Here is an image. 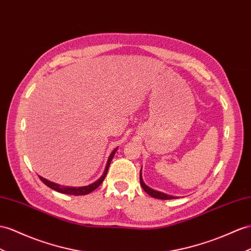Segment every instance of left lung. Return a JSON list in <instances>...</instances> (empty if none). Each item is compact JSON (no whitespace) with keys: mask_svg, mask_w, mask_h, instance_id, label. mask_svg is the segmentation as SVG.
<instances>
[{"mask_svg":"<svg viewBox=\"0 0 251 251\" xmlns=\"http://www.w3.org/2000/svg\"><path fill=\"white\" fill-rule=\"evenodd\" d=\"M141 172H142V169H141ZM141 172H140V182H141V185H142L143 190L150 196H151L153 198H157V199H164V201H165V199H176V198H178L177 196H172V195H169V194H165V193H163V192H159V191H156V190L150 188L149 185H146L144 183L143 179H142V173H141Z\"/></svg>","mask_w":251,"mask_h":251,"instance_id":"obj_1","label":"left lung"}]
</instances>
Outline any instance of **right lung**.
I'll return each instance as SVG.
<instances>
[{
  "instance_id": "add662e5",
  "label": "right lung",
  "mask_w": 251,
  "mask_h": 251,
  "mask_svg": "<svg viewBox=\"0 0 251 251\" xmlns=\"http://www.w3.org/2000/svg\"><path fill=\"white\" fill-rule=\"evenodd\" d=\"M118 151V147H115V149L112 151V152L110 153V156H109L107 164H106V168H105L104 173H102V175L98 179V180L94 181L91 184H89V185H85V187H63V185H60L58 183H55V182L50 181V180H48V179L43 178L41 176H39V178H40V180L44 184L48 185L49 188L53 189V190L59 192V193H62V194H68V195H86V194H89V193L93 192L96 188L100 187V184L102 181H104V179H105V177L107 175L108 169H109V165H110L111 160L113 159L114 153H115V151Z\"/></svg>"
}]
</instances>
